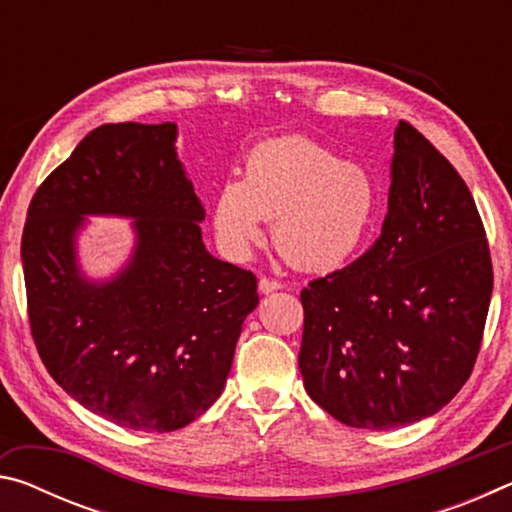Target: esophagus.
Segmentation results:
<instances>
[{"label": "esophagus", "mask_w": 512, "mask_h": 512, "mask_svg": "<svg viewBox=\"0 0 512 512\" xmlns=\"http://www.w3.org/2000/svg\"><path fill=\"white\" fill-rule=\"evenodd\" d=\"M277 289H282V284L277 282V280H273V277H266V275L259 277V291H262V293H273Z\"/></svg>", "instance_id": "obj_1"}]
</instances>
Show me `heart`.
<instances>
[{
	"label": "heart",
	"instance_id": "1",
	"mask_svg": "<svg viewBox=\"0 0 512 512\" xmlns=\"http://www.w3.org/2000/svg\"><path fill=\"white\" fill-rule=\"evenodd\" d=\"M377 210L379 189L363 164L284 137L246 155L241 183L225 180L216 192L212 221L232 257H246L264 235L262 221H273V244L293 268L329 273L366 244Z\"/></svg>",
	"mask_w": 512,
	"mask_h": 512
}]
</instances>
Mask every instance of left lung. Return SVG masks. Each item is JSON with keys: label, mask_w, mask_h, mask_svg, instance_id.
<instances>
[{"label": "left lung", "mask_w": 512, "mask_h": 512, "mask_svg": "<svg viewBox=\"0 0 512 512\" xmlns=\"http://www.w3.org/2000/svg\"><path fill=\"white\" fill-rule=\"evenodd\" d=\"M490 296V248L470 189L400 121L381 235L300 293L309 397L372 431L438 413L472 375Z\"/></svg>", "instance_id": "1"}]
</instances>
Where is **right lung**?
Returning a JSON list of instances; mask_svg holds the SVG:
<instances>
[{"mask_svg":"<svg viewBox=\"0 0 512 512\" xmlns=\"http://www.w3.org/2000/svg\"><path fill=\"white\" fill-rule=\"evenodd\" d=\"M176 124H106L33 194L22 232L31 336L56 384L135 431H176L221 395L257 277L203 246L205 210L176 155ZM85 213L136 219L132 262L85 281Z\"/></svg>","mask_w":512,"mask_h":512,"instance_id":"1","label":"right lung"}]
</instances>
